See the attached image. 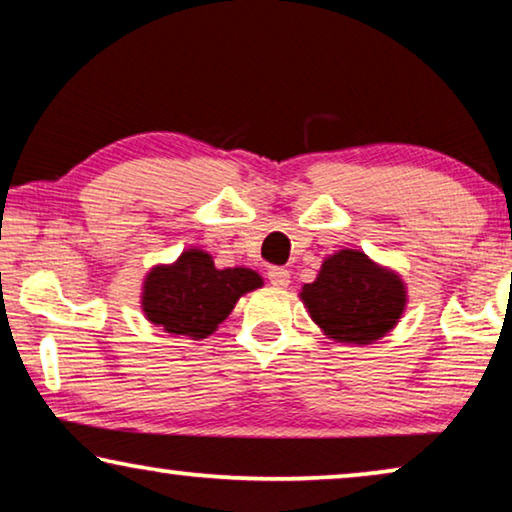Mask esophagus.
Here are the masks:
<instances>
[{
    "instance_id": "1",
    "label": "esophagus",
    "mask_w": 512,
    "mask_h": 512,
    "mask_svg": "<svg viewBox=\"0 0 512 512\" xmlns=\"http://www.w3.org/2000/svg\"><path fill=\"white\" fill-rule=\"evenodd\" d=\"M266 278L273 287H287L289 285V271L285 266H271L269 271H266Z\"/></svg>"
}]
</instances>
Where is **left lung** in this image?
I'll list each match as a JSON object with an SVG mask.
<instances>
[{
    "instance_id": "left-lung-1",
    "label": "left lung",
    "mask_w": 512,
    "mask_h": 512,
    "mask_svg": "<svg viewBox=\"0 0 512 512\" xmlns=\"http://www.w3.org/2000/svg\"><path fill=\"white\" fill-rule=\"evenodd\" d=\"M299 296L324 335L347 345L381 340L407 308V285L398 273L352 248L326 257Z\"/></svg>"
}]
</instances>
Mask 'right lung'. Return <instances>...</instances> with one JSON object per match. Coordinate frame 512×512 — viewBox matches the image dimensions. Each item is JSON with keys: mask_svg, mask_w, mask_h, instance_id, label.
<instances>
[{"mask_svg": "<svg viewBox=\"0 0 512 512\" xmlns=\"http://www.w3.org/2000/svg\"><path fill=\"white\" fill-rule=\"evenodd\" d=\"M264 280L246 266L216 269L213 257L188 248L172 264H156L142 282V312L165 333L202 340L223 324L243 294Z\"/></svg>", "mask_w": 512, "mask_h": 512, "instance_id": "add662e5", "label": "right lung"}]
</instances>
